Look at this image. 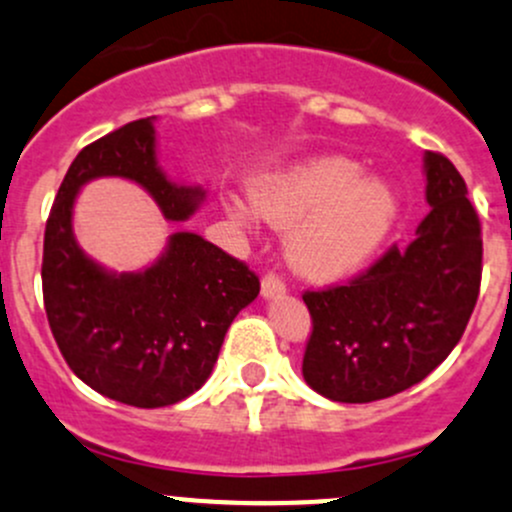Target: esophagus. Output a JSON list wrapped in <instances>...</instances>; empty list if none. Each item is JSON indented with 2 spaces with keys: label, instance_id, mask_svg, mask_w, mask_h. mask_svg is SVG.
<instances>
[{
  "label": "esophagus",
  "instance_id": "esophagus-1",
  "mask_svg": "<svg viewBox=\"0 0 512 512\" xmlns=\"http://www.w3.org/2000/svg\"><path fill=\"white\" fill-rule=\"evenodd\" d=\"M285 289V280H282L277 272H267V275L262 277V297H275V294H282Z\"/></svg>",
  "mask_w": 512,
  "mask_h": 512
}]
</instances>
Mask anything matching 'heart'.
Masks as SVG:
<instances>
[{
	"instance_id": "b5f03b06",
	"label": "heart",
	"mask_w": 512,
	"mask_h": 512,
	"mask_svg": "<svg viewBox=\"0 0 512 512\" xmlns=\"http://www.w3.org/2000/svg\"><path fill=\"white\" fill-rule=\"evenodd\" d=\"M342 156L302 160L252 188L255 210L285 227L287 257L309 280H337L364 265L389 235L396 215L391 190ZM242 220L250 208L237 205Z\"/></svg>"
}]
</instances>
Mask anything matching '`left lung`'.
Returning <instances> with one entry per match:
<instances>
[{
    "label": "left lung",
    "instance_id": "obj_1",
    "mask_svg": "<svg viewBox=\"0 0 512 512\" xmlns=\"http://www.w3.org/2000/svg\"><path fill=\"white\" fill-rule=\"evenodd\" d=\"M426 180L431 213L406 250L391 245L344 285L302 294L312 317L302 374L327 399L369 404L406 391L466 332L483 275L480 220L443 153H426Z\"/></svg>",
    "mask_w": 512,
    "mask_h": 512
}]
</instances>
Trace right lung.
Masks as SVG:
<instances>
[{
  "label": "right lung",
  "mask_w": 512,
  "mask_h": 512,
  "mask_svg": "<svg viewBox=\"0 0 512 512\" xmlns=\"http://www.w3.org/2000/svg\"><path fill=\"white\" fill-rule=\"evenodd\" d=\"M156 116L89 143L69 165L44 230L41 289L59 352L98 394L138 409L178 404L205 384L225 332L260 294V277L195 232H175L165 255L138 275H111L71 232L76 193L91 178L136 180L168 220H185L200 188L175 185L156 163Z\"/></svg>",
  "instance_id": "1"
}]
</instances>
